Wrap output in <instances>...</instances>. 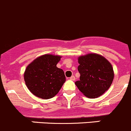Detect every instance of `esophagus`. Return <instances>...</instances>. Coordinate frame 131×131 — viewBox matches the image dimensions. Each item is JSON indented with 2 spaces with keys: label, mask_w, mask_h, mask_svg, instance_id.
<instances>
[{
  "label": "esophagus",
  "mask_w": 131,
  "mask_h": 131,
  "mask_svg": "<svg viewBox=\"0 0 131 131\" xmlns=\"http://www.w3.org/2000/svg\"><path fill=\"white\" fill-rule=\"evenodd\" d=\"M70 80H75V76H73H73L71 77H70Z\"/></svg>",
  "instance_id": "esophagus-1"
}]
</instances>
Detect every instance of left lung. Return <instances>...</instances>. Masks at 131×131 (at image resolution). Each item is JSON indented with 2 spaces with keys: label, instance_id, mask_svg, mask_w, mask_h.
<instances>
[{
  "label": "left lung",
  "instance_id": "obj_1",
  "mask_svg": "<svg viewBox=\"0 0 131 131\" xmlns=\"http://www.w3.org/2000/svg\"><path fill=\"white\" fill-rule=\"evenodd\" d=\"M80 80L75 82L79 90L88 98L98 97L111 86L114 79L112 65L101 55L89 54L79 58Z\"/></svg>",
  "mask_w": 131,
  "mask_h": 131
}]
</instances>
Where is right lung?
<instances>
[{
    "instance_id": "1",
    "label": "right lung",
    "mask_w": 131,
    "mask_h": 131,
    "mask_svg": "<svg viewBox=\"0 0 131 131\" xmlns=\"http://www.w3.org/2000/svg\"><path fill=\"white\" fill-rule=\"evenodd\" d=\"M60 58L51 54L43 55L27 66L24 79L27 88L34 95L48 99L58 93L66 82L63 71L56 67Z\"/></svg>"
}]
</instances>
